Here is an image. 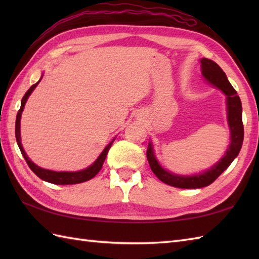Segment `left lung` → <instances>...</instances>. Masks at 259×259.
I'll return each instance as SVG.
<instances>
[{"mask_svg":"<svg viewBox=\"0 0 259 259\" xmlns=\"http://www.w3.org/2000/svg\"><path fill=\"white\" fill-rule=\"evenodd\" d=\"M200 62L202 75L211 84L217 87L218 89H221L227 96L228 123L230 128V134H232V141H230L228 150L221 159V161H218V163L214 164L212 168L207 170L203 174L190 176V177L177 176L164 170L155 158L151 144H148L147 159L150 164L152 172L162 183L172 187H177V188L195 189L202 188V187L212 184L229 167V164L233 162L234 159L238 156L244 140V124L243 119H241V102L237 95V91L229 83L226 74H225L222 68L216 62L206 58L201 59Z\"/></svg>","mask_w":259,"mask_h":259,"instance_id":"obj_1","label":"left lung"}]
</instances>
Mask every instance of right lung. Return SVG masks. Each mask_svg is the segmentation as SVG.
<instances>
[{
    "instance_id": "add662e5",
    "label": "right lung",
    "mask_w": 259,
    "mask_h": 259,
    "mask_svg": "<svg viewBox=\"0 0 259 259\" xmlns=\"http://www.w3.org/2000/svg\"><path fill=\"white\" fill-rule=\"evenodd\" d=\"M40 82V81H38ZM38 82H36L35 84H33L29 90L25 92L24 97L22 98V101H21V108L19 110L18 114H16V121H15V138H16V142H18V146L21 150V153L23 155L25 161L27 163V166L30 167V169L32 170L33 172H34L38 178H41L42 180L48 181V183H51V184H56V185H74V184H80V183H84L87 180H90L92 179L100 171L102 166H103V162L106 160V157L108 155V151L110 149V147H111L113 140L110 142V144L104 148V150L102 151V153L99 158L96 160V162L90 166L89 168H87L84 170H81V171H76V172H57V171H51V170H47V169H42L40 167H37L36 164L33 163L29 157L26 156V153L23 149V147L21 145V134H20V120H21V114L22 111H23L24 106H25V102L27 100V98L32 93V91L35 89V87L37 85Z\"/></svg>"
}]
</instances>
